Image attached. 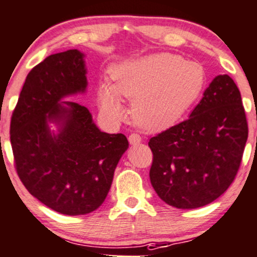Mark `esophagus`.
I'll use <instances>...</instances> for the list:
<instances>
[{
	"instance_id": "obj_1",
	"label": "esophagus",
	"mask_w": 257,
	"mask_h": 257,
	"mask_svg": "<svg viewBox=\"0 0 257 257\" xmlns=\"http://www.w3.org/2000/svg\"><path fill=\"white\" fill-rule=\"evenodd\" d=\"M141 141H142V139H141L139 134H131L128 136V142L131 145H139V143H141Z\"/></svg>"
}]
</instances>
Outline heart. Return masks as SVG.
<instances>
[{"mask_svg":"<svg viewBox=\"0 0 257 257\" xmlns=\"http://www.w3.org/2000/svg\"><path fill=\"white\" fill-rule=\"evenodd\" d=\"M112 83H101L98 100L112 118L123 114L121 96L131 100L130 115L146 132L169 128L198 98L206 83L201 63L169 52L126 60L111 70Z\"/></svg>","mask_w":257,"mask_h":257,"instance_id":"obj_1","label":"heart"}]
</instances>
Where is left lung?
I'll return each instance as SVG.
<instances>
[{"label": "left lung", "mask_w": 257, "mask_h": 257, "mask_svg": "<svg viewBox=\"0 0 257 257\" xmlns=\"http://www.w3.org/2000/svg\"><path fill=\"white\" fill-rule=\"evenodd\" d=\"M247 134L238 87L228 74L217 76L189 118L148 142L157 195L181 209L213 202L238 174Z\"/></svg>", "instance_id": "8db88e82"}]
</instances>
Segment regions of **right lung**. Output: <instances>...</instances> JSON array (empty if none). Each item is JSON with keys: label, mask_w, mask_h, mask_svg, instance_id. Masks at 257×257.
<instances>
[{"label": "right lung", "mask_w": 257, "mask_h": 257, "mask_svg": "<svg viewBox=\"0 0 257 257\" xmlns=\"http://www.w3.org/2000/svg\"><path fill=\"white\" fill-rule=\"evenodd\" d=\"M84 55H50L27 76L11 118V145L26 189L49 208L67 216L95 211L105 200L115 168L128 148L122 134H105L85 106L60 100L84 92ZM59 134H51L48 122Z\"/></svg>", "instance_id": "1"}]
</instances>
